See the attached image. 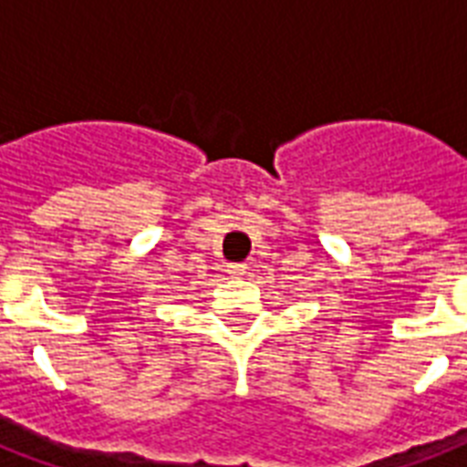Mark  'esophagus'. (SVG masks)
I'll return each instance as SVG.
<instances>
[{"label": "esophagus", "instance_id": "1", "mask_svg": "<svg viewBox=\"0 0 467 467\" xmlns=\"http://www.w3.org/2000/svg\"><path fill=\"white\" fill-rule=\"evenodd\" d=\"M229 273L231 275H244L245 270H248V265H245V263H229Z\"/></svg>", "mask_w": 467, "mask_h": 467}]
</instances>
